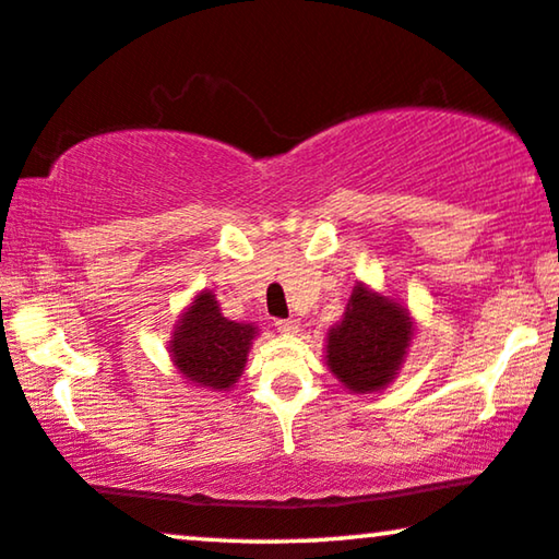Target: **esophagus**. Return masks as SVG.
I'll return each mask as SVG.
<instances>
[{
    "instance_id": "34e87169",
    "label": "esophagus",
    "mask_w": 559,
    "mask_h": 559,
    "mask_svg": "<svg viewBox=\"0 0 559 559\" xmlns=\"http://www.w3.org/2000/svg\"><path fill=\"white\" fill-rule=\"evenodd\" d=\"M276 329L281 334H296L298 321L296 319H276Z\"/></svg>"
}]
</instances>
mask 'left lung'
<instances>
[{
  "label": "left lung",
  "instance_id": "1",
  "mask_svg": "<svg viewBox=\"0 0 559 559\" xmlns=\"http://www.w3.org/2000/svg\"><path fill=\"white\" fill-rule=\"evenodd\" d=\"M411 344V317L403 306L357 286L342 324L329 332L326 361L355 392H374L395 377Z\"/></svg>",
  "mask_w": 559,
  "mask_h": 559
}]
</instances>
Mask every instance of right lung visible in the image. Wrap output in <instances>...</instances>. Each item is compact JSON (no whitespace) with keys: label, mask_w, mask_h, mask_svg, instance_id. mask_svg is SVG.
I'll return each instance as SVG.
<instances>
[{"label":"right lung","mask_w":559,"mask_h":559,"mask_svg":"<svg viewBox=\"0 0 559 559\" xmlns=\"http://www.w3.org/2000/svg\"><path fill=\"white\" fill-rule=\"evenodd\" d=\"M253 336L255 326L225 319L215 296L202 290L179 321L171 342V357L190 382L225 390L235 384L246 367Z\"/></svg>","instance_id":"obj_1"}]
</instances>
